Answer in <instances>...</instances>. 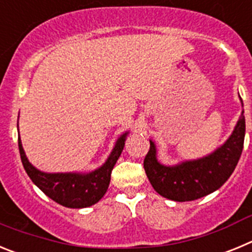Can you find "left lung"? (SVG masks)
<instances>
[{
	"instance_id": "8db88e82",
	"label": "left lung",
	"mask_w": 252,
	"mask_h": 252,
	"mask_svg": "<svg viewBox=\"0 0 252 252\" xmlns=\"http://www.w3.org/2000/svg\"><path fill=\"white\" fill-rule=\"evenodd\" d=\"M241 106L244 107L242 99ZM245 140V116L242 110L230 137L206 157L184 160L175 165H164L158 160V149L150 140V150L144 168L153 188L161 197L175 202L194 201L221 188L235 170Z\"/></svg>"
}]
</instances>
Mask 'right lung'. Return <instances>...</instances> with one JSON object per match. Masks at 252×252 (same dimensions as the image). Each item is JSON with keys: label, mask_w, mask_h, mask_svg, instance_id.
<instances>
[{"label": "right lung", "mask_w": 252, "mask_h": 252, "mask_svg": "<svg viewBox=\"0 0 252 252\" xmlns=\"http://www.w3.org/2000/svg\"><path fill=\"white\" fill-rule=\"evenodd\" d=\"M128 133V131H125L116 140L115 146L106 161L99 168L88 173H46L39 170L29 161L25 150L22 148L21 139L19 137L20 157L22 165L32 183L49 198L68 208H86L101 201V198L107 192L110 186L111 171L124 150Z\"/></svg>", "instance_id": "1"}]
</instances>
